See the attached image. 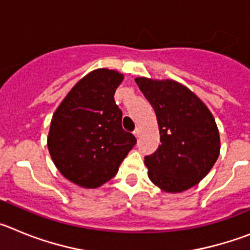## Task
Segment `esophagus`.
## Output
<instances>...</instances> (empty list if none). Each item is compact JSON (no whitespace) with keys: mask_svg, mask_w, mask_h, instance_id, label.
I'll return each instance as SVG.
<instances>
[{"mask_svg":"<svg viewBox=\"0 0 250 250\" xmlns=\"http://www.w3.org/2000/svg\"><path fill=\"white\" fill-rule=\"evenodd\" d=\"M134 135H135L136 138H139V135H140V127H136V129L134 130Z\"/></svg>","mask_w":250,"mask_h":250,"instance_id":"34e87169","label":"esophagus"}]
</instances>
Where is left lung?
<instances>
[{"mask_svg": "<svg viewBox=\"0 0 250 250\" xmlns=\"http://www.w3.org/2000/svg\"><path fill=\"white\" fill-rule=\"evenodd\" d=\"M135 81L155 110L160 129L161 145L145 156L147 175L161 190H187L210 171L219 156V131L213 115L179 83L145 77Z\"/></svg>", "mask_w": 250, "mask_h": 250, "instance_id": "8db88e82", "label": "left lung"}]
</instances>
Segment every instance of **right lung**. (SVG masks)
<instances>
[{
	"label": "right lung",
	"instance_id": "1",
	"mask_svg": "<svg viewBox=\"0 0 250 250\" xmlns=\"http://www.w3.org/2000/svg\"><path fill=\"white\" fill-rule=\"evenodd\" d=\"M114 70L99 68L83 77L51 120L47 146L59 171L83 188H98L118 173L136 144L121 126L123 111L114 94L123 81Z\"/></svg>",
	"mask_w": 250,
	"mask_h": 250
}]
</instances>
